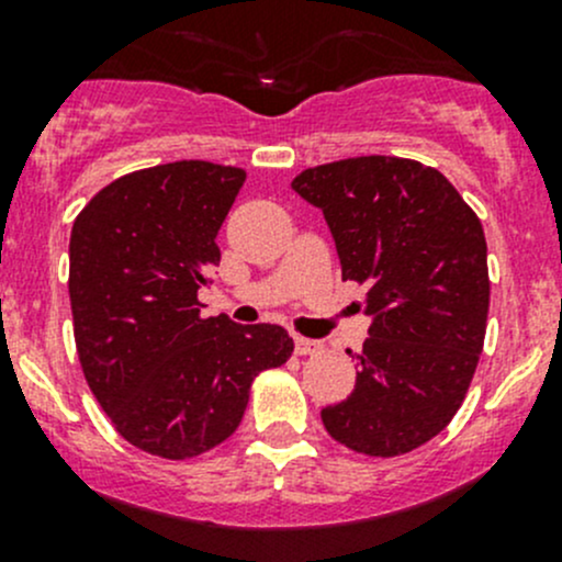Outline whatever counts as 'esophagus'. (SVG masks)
<instances>
[{
    "label": "esophagus",
    "instance_id": "1",
    "mask_svg": "<svg viewBox=\"0 0 562 562\" xmlns=\"http://www.w3.org/2000/svg\"><path fill=\"white\" fill-rule=\"evenodd\" d=\"M293 345H296V353L299 356H313V353H317V350L323 348V345L317 342V339H307V337H296V339H293Z\"/></svg>",
    "mask_w": 562,
    "mask_h": 562
}]
</instances>
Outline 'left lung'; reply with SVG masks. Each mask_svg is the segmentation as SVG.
<instances>
[{"mask_svg": "<svg viewBox=\"0 0 562 562\" xmlns=\"http://www.w3.org/2000/svg\"><path fill=\"white\" fill-rule=\"evenodd\" d=\"M293 190L331 228L342 280L372 315L356 389L321 411L356 454L400 457L449 427L484 350L490 269L481 220L457 187L407 157H348L302 171Z\"/></svg>", "mask_w": 562, "mask_h": 562, "instance_id": "obj_1", "label": "left lung"}]
</instances>
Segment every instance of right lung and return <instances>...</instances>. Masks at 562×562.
<instances>
[{"label": "right lung", "instance_id": "add662e5", "mask_svg": "<svg viewBox=\"0 0 562 562\" xmlns=\"http://www.w3.org/2000/svg\"><path fill=\"white\" fill-rule=\"evenodd\" d=\"M247 173L179 160L119 176L72 223L70 307L78 361L113 429L162 459L212 451L239 427L249 386L282 367V326L203 317L217 231Z\"/></svg>", "mask_w": 562, "mask_h": 562}]
</instances>
